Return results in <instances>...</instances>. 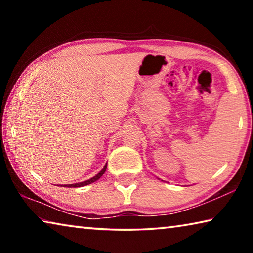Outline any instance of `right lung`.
<instances>
[{"label": "right lung", "mask_w": 253, "mask_h": 253, "mask_svg": "<svg viewBox=\"0 0 253 253\" xmlns=\"http://www.w3.org/2000/svg\"><path fill=\"white\" fill-rule=\"evenodd\" d=\"M106 169H107V164L104 166V169H102L99 173H98L97 175H95V176L87 179V181L84 182H80V183H75V184H66V185H61L63 187H81V186H84V185H88V184H91L93 182H96L97 179H99L102 175H104V173L106 172Z\"/></svg>", "instance_id": "1"}]
</instances>
